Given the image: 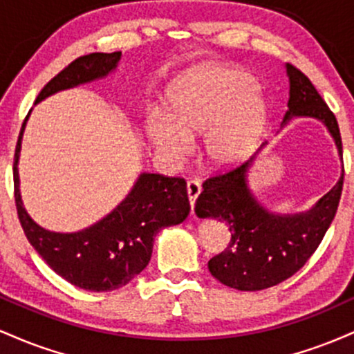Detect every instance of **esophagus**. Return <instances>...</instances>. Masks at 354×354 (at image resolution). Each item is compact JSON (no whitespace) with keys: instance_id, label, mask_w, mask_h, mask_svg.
<instances>
[{"instance_id":"34e87169","label":"esophagus","mask_w":354,"mask_h":354,"mask_svg":"<svg viewBox=\"0 0 354 354\" xmlns=\"http://www.w3.org/2000/svg\"><path fill=\"white\" fill-rule=\"evenodd\" d=\"M186 189H188L191 211H193L194 201H196V198L200 196V193H201V183L198 180H188V181H186Z\"/></svg>"}]
</instances>
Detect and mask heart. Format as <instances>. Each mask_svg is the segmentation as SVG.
<instances>
[{"label": "heart", "mask_w": 354, "mask_h": 354, "mask_svg": "<svg viewBox=\"0 0 354 354\" xmlns=\"http://www.w3.org/2000/svg\"><path fill=\"white\" fill-rule=\"evenodd\" d=\"M166 120L146 121L149 145L169 160L189 153V141L205 135V154L216 166L246 156L268 123V108L253 78L236 68L208 66L180 78L166 96Z\"/></svg>", "instance_id": "heart-1"}]
</instances>
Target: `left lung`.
<instances>
[{"mask_svg":"<svg viewBox=\"0 0 354 354\" xmlns=\"http://www.w3.org/2000/svg\"><path fill=\"white\" fill-rule=\"evenodd\" d=\"M286 73L290 100L283 124L293 116L323 121L343 160L336 116L304 73L290 63ZM253 160L254 156L245 165L208 178L194 205L200 218H218L228 225L230 245L209 259L208 268L219 283L239 291L266 290L301 270L330 228L343 191L344 169L339 181L310 211L274 214L261 206L248 188L246 171Z\"/></svg>","mask_w":354,"mask_h":354,"instance_id":"left-lung-1","label":"left lung"}]
</instances>
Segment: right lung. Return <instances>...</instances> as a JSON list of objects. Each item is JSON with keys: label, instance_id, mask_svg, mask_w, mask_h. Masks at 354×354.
<instances>
[{"label": "right lung", "instance_id": "obj_1", "mask_svg": "<svg viewBox=\"0 0 354 354\" xmlns=\"http://www.w3.org/2000/svg\"><path fill=\"white\" fill-rule=\"evenodd\" d=\"M120 59L121 51L80 56L41 89L36 103L63 89L104 78L116 70ZM26 120L15 149L13 180L16 211L28 241L56 274L81 290L113 291L128 284L148 266L158 231L180 225L189 214L186 181L141 173L128 196L98 223L76 233L48 231L30 218L19 193L18 160Z\"/></svg>", "mask_w": 354, "mask_h": 354}]
</instances>
